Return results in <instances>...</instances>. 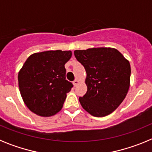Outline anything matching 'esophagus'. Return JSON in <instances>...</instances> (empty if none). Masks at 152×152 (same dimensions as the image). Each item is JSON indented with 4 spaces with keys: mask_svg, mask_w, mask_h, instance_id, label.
<instances>
[{
    "mask_svg": "<svg viewBox=\"0 0 152 152\" xmlns=\"http://www.w3.org/2000/svg\"><path fill=\"white\" fill-rule=\"evenodd\" d=\"M78 84H79V80H77V79H75V80L73 81V84L75 87H76V86H77Z\"/></svg>",
    "mask_w": 152,
    "mask_h": 152,
    "instance_id": "1",
    "label": "esophagus"
}]
</instances>
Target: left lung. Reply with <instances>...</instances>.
Segmentation results:
<instances>
[{"label": "left lung", "mask_w": 152, "mask_h": 152, "mask_svg": "<svg viewBox=\"0 0 152 152\" xmlns=\"http://www.w3.org/2000/svg\"><path fill=\"white\" fill-rule=\"evenodd\" d=\"M75 58L87 73V93L79 97L91 115L102 117L112 113L126 97L130 85L129 61L113 48L75 50Z\"/></svg>", "instance_id": "left-lung-1"}]
</instances>
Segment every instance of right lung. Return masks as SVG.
<instances>
[{"label": "right lung", "instance_id": "1", "mask_svg": "<svg viewBox=\"0 0 152 152\" xmlns=\"http://www.w3.org/2000/svg\"><path fill=\"white\" fill-rule=\"evenodd\" d=\"M71 51H45L31 55L18 74L19 88L26 107L41 116L59 112L73 87L66 80L64 64Z\"/></svg>", "mask_w": 152, "mask_h": 152}]
</instances>
